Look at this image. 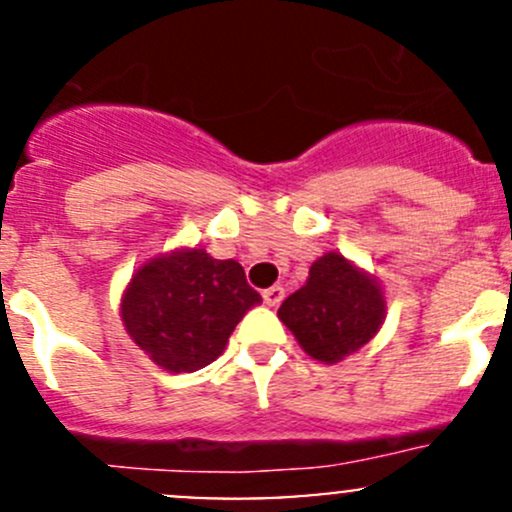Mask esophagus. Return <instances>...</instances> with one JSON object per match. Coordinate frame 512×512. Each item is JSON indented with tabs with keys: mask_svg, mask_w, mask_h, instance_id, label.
Returning a JSON list of instances; mask_svg holds the SVG:
<instances>
[{
	"mask_svg": "<svg viewBox=\"0 0 512 512\" xmlns=\"http://www.w3.org/2000/svg\"><path fill=\"white\" fill-rule=\"evenodd\" d=\"M262 299H265L267 307H277V304L285 299V287L275 285V287H267L265 292H262Z\"/></svg>",
	"mask_w": 512,
	"mask_h": 512,
	"instance_id": "1",
	"label": "esophagus"
}]
</instances>
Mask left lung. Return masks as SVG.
<instances>
[{"instance_id":"1","label":"left lung","mask_w":512,"mask_h":512,"mask_svg":"<svg viewBox=\"0 0 512 512\" xmlns=\"http://www.w3.org/2000/svg\"><path fill=\"white\" fill-rule=\"evenodd\" d=\"M277 317L312 359L339 364L379 334L386 319L384 287L342 252H324Z\"/></svg>"}]
</instances>
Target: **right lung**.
Segmentation results:
<instances>
[{"instance_id":"right-lung-1","label":"right lung","mask_w":512,"mask_h":512,"mask_svg":"<svg viewBox=\"0 0 512 512\" xmlns=\"http://www.w3.org/2000/svg\"><path fill=\"white\" fill-rule=\"evenodd\" d=\"M260 302L240 262L215 260L203 247H175L133 272L121 319L153 364L190 374L225 352L232 329Z\"/></svg>"}]
</instances>
